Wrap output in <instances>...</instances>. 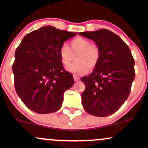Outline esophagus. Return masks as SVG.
I'll return each mask as SVG.
<instances>
[{
    "label": "esophagus",
    "mask_w": 148,
    "mask_h": 148,
    "mask_svg": "<svg viewBox=\"0 0 148 148\" xmlns=\"http://www.w3.org/2000/svg\"><path fill=\"white\" fill-rule=\"evenodd\" d=\"M74 81H77L80 79V77H79V76H78L74 75Z\"/></svg>",
    "instance_id": "1"
}]
</instances>
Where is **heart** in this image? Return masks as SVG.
Returning <instances> with one entry per match:
<instances>
[{"label": "heart", "mask_w": 148, "mask_h": 148, "mask_svg": "<svg viewBox=\"0 0 148 148\" xmlns=\"http://www.w3.org/2000/svg\"><path fill=\"white\" fill-rule=\"evenodd\" d=\"M71 48L67 45H62L59 50V55L62 63L68 65L76 56V62L67 67V71L76 74L83 75L88 72L90 69H94L99 63L100 50L95 44L82 37H78L70 42Z\"/></svg>", "instance_id": "heart-1"}]
</instances>
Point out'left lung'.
<instances>
[{
    "label": "left lung",
    "instance_id": "8db88e82",
    "mask_svg": "<svg viewBox=\"0 0 148 148\" xmlns=\"http://www.w3.org/2000/svg\"><path fill=\"white\" fill-rule=\"evenodd\" d=\"M99 47V63L90 75L81 78L86 89L81 102L87 113L106 117L116 112L130 95L135 78L134 60L129 47L107 29L79 33Z\"/></svg>",
    "mask_w": 148,
    "mask_h": 148
}]
</instances>
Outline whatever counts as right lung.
<instances>
[{
    "label": "right lung",
    "instance_id": "add662e5",
    "mask_svg": "<svg viewBox=\"0 0 148 148\" xmlns=\"http://www.w3.org/2000/svg\"><path fill=\"white\" fill-rule=\"evenodd\" d=\"M76 34L43 26L27 34L16 49L12 65L15 90L31 111L46 114L62 106L64 92L74 81L72 74L64 70L59 50Z\"/></svg>",
    "mask_w": 148,
    "mask_h": 148
}]
</instances>
